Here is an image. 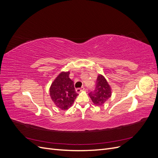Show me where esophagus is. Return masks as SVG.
Returning <instances> with one entry per match:
<instances>
[{
	"mask_svg": "<svg viewBox=\"0 0 158 158\" xmlns=\"http://www.w3.org/2000/svg\"><path fill=\"white\" fill-rule=\"evenodd\" d=\"M84 89H85V88L84 86H82V87L79 88H76V92H77V93H80V92H82V91H83Z\"/></svg>",
	"mask_w": 158,
	"mask_h": 158,
	"instance_id": "1",
	"label": "esophagus"
}]
</instances>
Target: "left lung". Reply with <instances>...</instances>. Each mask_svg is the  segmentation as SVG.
<instances>
[{
    "label": "left lung",
    "instance_id": "obj_1",
    "mask_svg": "<svg viewBox=\"0 0 158 158\" xmlns=\"http://www.w3.org/2000/svg\"><path fill=\"white\" fill-rule=\"evenodd\" d=\"M89 95L93 103L97 106H102L111 97V88L103 76H98L95 88L89 94Z\"/></svg>",
    "mask_w": 158,
    "mask_h": 158
}]
</instances>
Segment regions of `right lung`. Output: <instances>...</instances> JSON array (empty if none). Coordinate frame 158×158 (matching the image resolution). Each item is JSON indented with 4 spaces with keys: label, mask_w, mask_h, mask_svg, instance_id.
<instances>
[{
    "label": "right lung",
    "mask_w": 158,
    "mask_h": 158,
    "mask_svg": "<svg viewBox=\"0 0 158 158\" xmlns=\"http://www.w3.org/2000/svg\"><path fill=\"white\" fill-rule=\"evenodd\" d=\"M69 72L61 73L50 88V96L56 107L66 110L73 104L78 95L76 92L74 82L69 78Z\"/></svg>",
    "instance_id": "obj_1"
}]
</instances>
